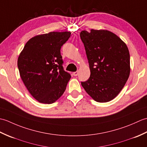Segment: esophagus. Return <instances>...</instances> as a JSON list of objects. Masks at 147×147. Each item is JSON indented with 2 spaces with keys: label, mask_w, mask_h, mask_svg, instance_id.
Here are the masks:
<instances>
[{
  "label": "esophagus",
  "mask_w": 147,
  "mask_h": 147,
  "mask_svg": "<svg viewBox=\"0 0 147 147\" xmlns=\"http://www.w3.org/2000/svg\"><path fill=\"white\" fill-rule=\"evenodd\" d=\"M78 73H79V72H78V71L74 72V73H73V75H74V76H77L78 75Z\"/></svg>",
  "instance_id": "1"
}]
</instances>
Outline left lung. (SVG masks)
<instances>
[{"label": "left lung", "mask_w": 147, "mask_h": 147, "mask_svg": "<svg viewBox=\"0 0 147 147\" xmlns=\"http://www.w3.org/2000/svg\"><path fill=\"white\" fill-rule=\"evenodd\" d=\"M80 37L88 60L90 76L82 85L98 102H107L116 96L130 74L127 47L115 34L105 30H83Z\"/></svg>", "instance_id": "8db88e82"}]
</instances>
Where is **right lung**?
I'll list each match as a JSON object with an SVG mask.
<instances>
[{
    "label": "right lung",
    "instance_id": "obj_1",
    "mask_svg": "<svg viewBox=\"0 0 147 147\" xmlns=\"http://www.w3.org/2000/svg\"><path fill=\"white\" fill-rule=\"evenodd\" d=\"M71 32H50L30 39L18 59L24 85L37 101L51 104L61 97L71 74L64 70L61 48Z\"/></svg>",
    "mask_w": 147,
    "mask_h": 147
}]
</instances>
